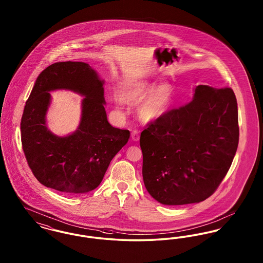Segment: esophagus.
I'll return each instance as SVG.
<instances>
[{"label":"esophagus","mask_w":263,"mask_h":263,"mask_svg":"<svg viewBox=\"0 0 263 263\" xmlns=\"http://www.w3.org/2000/svg\"><path fill=\"white\" fill-rule=\"evenodd\" d=\"M139 138H140V132H139L138 130H134V131L132 132V139H133L134 141H138Z\"/></svg>","instance_id":"1"}]
</instances>
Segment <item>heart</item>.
Masks as SVG:
<instances>
[{"label": "heart", "instance_id": "1", "mask_svg": "<svg viewBox=\"0 0 263 263\" xmlns=\"http://www.w3.org/2000/svg\"><path fill=\"white\" fill-rule=\"evenodd\" d=\"M143 100L138 107V116L141 120L152 121L166 112L174 99V88L168 84L156 88V84L141 82L127 88L121 95V100L126 103H135Z\"/></svg>", "mask_w": 263, "mask_h": 263}]
</instances>
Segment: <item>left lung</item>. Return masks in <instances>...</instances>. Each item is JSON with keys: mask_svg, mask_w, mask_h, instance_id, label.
<instances>
[{"mask_svg": "<svg viewBox=\"0 0 263 263\" xmlns=\"http://www.w3.org/2000/svg\"><path fill=\"white\" fill-rule=\"evenodd\" d=\"M238 103L231 88L200 85L193 100L141 133L143 179L164 205L198 203L224 179L238 149Z\"/></svg>", "mask_w": 263, "mask_h": 263, "instance_id": "obj_1", "label": "left lung"}]
</instances>
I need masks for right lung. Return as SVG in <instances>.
<instances>
[{
  "label": "right lung",
  "instance_id": "add662e5",
  "mask_svg": "<svg viewBox=\"0 0 263 263\" xmlns=\"http://www.w3.org/2000/svg\"><path fill=\"white\" fill-rule=\"evenodd\" d=\"M103 82L84 62L54 63L38 76L21 121L22 145L29 168L46 187L83 194L98 187L113 157L128 142L130 132L114 128L104 109ZM71 89L86 98L81 123L73 135L58 138L47 129L49 91Z\"/></svg>",
  "mask_w": 263,
  "mask_h": 263
}]
</instances>
